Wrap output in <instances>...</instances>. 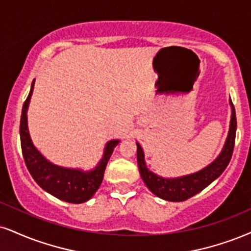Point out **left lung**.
Segmentation results:
<instances>
[{"label": "left lung", "mask_w": 251, "mask_h": 251, "mask_svg": "<svg viewBox=\"0 0 251 251\" xmlns=\"http://www.w3.org/2000/svg\"><path fill=\"white\" fill-rule=\"evenodd\" d=\"M230 106V126H229L228 137L225 146H223L222 152L220 153V155L214 160L212 164L208 165L203 170L196 172V173L185 175V176L181 177H173V179H166V177L158 176L153 172L149 171V168L146 167L144 151L140 145L137 143L139 172H140L145 185L147 186V188L153 194L167 201H185L187 199L200 193L202 189L209 186L214 180L217 179L223 173V171L227 168L229 161L231 159L232 151H234L235 146V137H236V113H235V107L232 105L231 99Z\"/></svg>", "instance_id": "obj_1"}]
</instances>
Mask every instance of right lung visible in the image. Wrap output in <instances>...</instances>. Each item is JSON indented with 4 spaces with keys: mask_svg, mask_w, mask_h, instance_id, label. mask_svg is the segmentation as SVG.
Returning a JSON list of instances; mask_svg holds the SVG:
<instances>
[{
    "mask_svg": "<svg viewBox=\"0 0 251 251\" xmlns=\"http://www.w3.org/2000/svg\"><path fill=\"white\" fill-rule=\"evenodd\" d=\"M34 85L35 79L32 80L28 98L23 104L20 123L21 147H22V154L26 168L37 185L55 198L69 203L86 202L92 198L101 185L105 168L119 140L108 141L105 146L104 155L100 162L92 171L83 172L81 170H71V168H64L51 164L34 146L29 134L26 112H28L30 98L34 91Z\"/></svg>",
    "mask_w": 251,
    "mask_h": 251,
    "instance_id": "right-lung-1",
    "label": "right lung"
}]
</instances>
